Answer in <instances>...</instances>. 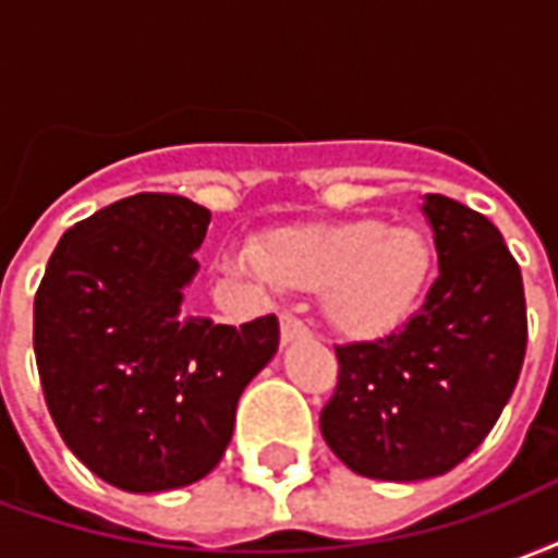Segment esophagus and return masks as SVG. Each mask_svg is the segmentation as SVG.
I'll return each instance as SVG.
<instances>
[{
  "instance_id": "34e87169",
  "label": "esophagus",
  "mask_w": 558,
  "mask_h": 558,
  "mask_svg": "<svg viewBox=\"0 0 558 558\" xmlns=\"http://www.w3.org/2000/svg\"><path fill=\"white\" fill-rule=\"evenodd\" d=\"M304 338H311V328L304 326L299 316L283 314V319H280V340H283V343H292V340Z\"/></svg>"
}]
</instances>
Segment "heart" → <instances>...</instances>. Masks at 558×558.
I'll return each mask as SVG.
<instances>
[{
  "instance_id": "obj_1",
  "label": "heart",
  "mask_w": 558,
  "mask_h": 558,
  "mask_svg": "<svg viewBox=\"0 0 558 558\" xmlns=\"http://www.w3.org/2000/svg\"><path fill=\"white\" fill-rule=\"evenodd\" d=\"M256 266L280 290L323 292V311L338 335L374 340L418 307L433 247L424 232L379 218L304 223L268 232L256 244Z\"/></svg>"
}]
</instances>
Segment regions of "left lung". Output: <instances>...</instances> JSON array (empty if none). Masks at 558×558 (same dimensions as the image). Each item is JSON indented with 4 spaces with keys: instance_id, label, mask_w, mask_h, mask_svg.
I'll list each match as a JSON object with an SVG mask.
<instances>
[{
    "instance_id": "obj_1",
    "label": "left lung",
    "mask_w": 558,
    "mask_h": 558,
    "mask_svg": "<svg viewBox=\"0 0 558 558\" xmlns=\"http://www.w3.org/2000/svg\"><path fill=\"white\" fill-rule=\"evenodd\" d=\"M439 278L379 340L335 347L338 388L323 407L328 448L364 478L421 481L466 460L502 415L526 355L520 266L490 220L424 196Z\"/></svg>"
}]
</instances>
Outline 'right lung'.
Segmentation results:
<instances>
[{"mask_svg":"<svg viewBox=\"0 0 558 558\" xmlns=\"http://www.w3.org/2000/svg\"><path fill=\"white\" fill-rule=\"evenodd\" d=\"M211 211L134 194L59 239L35 292V362L65 445L128 493L218 466L244 386L278 352V316L242 328L182 311Z\"/></svg>","mask_w":558,"mask_h":558,"instance_id":"add662e5","label":"right lung"}]
</instances>
